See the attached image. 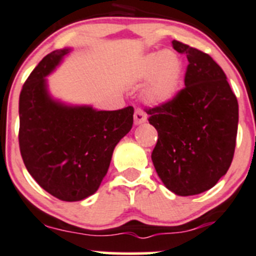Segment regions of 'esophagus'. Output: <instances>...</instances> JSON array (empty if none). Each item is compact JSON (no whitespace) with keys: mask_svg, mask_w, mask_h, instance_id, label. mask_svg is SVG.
I'll return each instance as SVG.
<instances>
[{"mask_svg":"<svg viewBox=\"0 0 256 256\" xmlns=\"http://www.w3.org/2000/svg\"><path fill=\"white\" fill-rule=\"evenodd\" d=\"M147 116L144 114V110L141 109H136L135 110V115H134V121H135V125H141V124L146 122Z\"/></svg>","mask_w":256,"mask_h":256,"instance_id":"1","label":"esophagus"}]
</instances>
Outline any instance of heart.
<instances>
[{"instance_id": "b5f03b06", "label": "heart", "mask_w": 256, "mask_h": 256, "mask_svg": "<svg viewBox=\"0 0 256 256\" xmlns=\"http://www.w3.org/2000/svg\"><path fill=\"white\" fill-rule=\"evenodd\" d=\"M140 76L150 79L146 98L154 104L171 102L182 86L183 64L176 53L170 50L154 52L144 58Z\"/></svg>"}]
</instances>
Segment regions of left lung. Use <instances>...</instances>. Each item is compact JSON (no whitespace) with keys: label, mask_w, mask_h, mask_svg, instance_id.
I'll use <instances>...</instances> for the list:
<instances>
[{"label":"left lung","mask_w":256,"mask_h":256,"mask_svg":"<svg viewBox=\"0 0 256 256\" xmlns=\"http://www.w3.org/2000/svg\"><path fill=\"white\" fill-rule=\"evenodd\" d=\"M188 59L186 86L174 99L146 110L158 132L152 151L154 170L177 196L210 190L233 161L239 108L223 69L210 56L172 40Z\"/></svg>","instance_id":"left-lung-1"}]
</instances>
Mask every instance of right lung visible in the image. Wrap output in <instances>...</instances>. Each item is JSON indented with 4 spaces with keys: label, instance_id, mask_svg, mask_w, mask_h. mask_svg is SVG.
<instances>
[{
    "label": "right lung",
    "instance_id": "right-lung-1",
    "mask_svg": "<svg viewBox=\"0 0 256 256\" xmlns=\"http://www.w3.org/2000/svg\"><path fill=\"white\" fill-rule=\"evenodd\" d=\"M70 48L46 56L20 95V150L23 162L49 194L76 202L94 194L118 141L131 130L134 108L104 112L66 105L49 94L48 76Z\"/></svg>",
    "mask_w": 256,
    "mask_h": 256
}]
</instances>
